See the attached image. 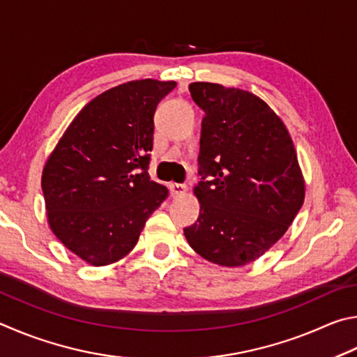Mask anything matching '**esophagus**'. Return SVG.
Wrapping results in <instances>:
<instances>
[{
  "label": "esophagus",
  "instance_id": "obj_1",
  "mask_svg": "<svg viewBox=\"0 0 357 357\" xmlns=\"http://www.w3.org/2000/svg\"><path fill=\"white\" fill-rule=\"evenodd\" d=\"M169 188H171V195L174 197L183 196V195H186V191H188L186 185H178V183H171V185H169Z\"/></svg>",
  "mask_w": 357,
  "mask_h": 357
}]
</instances>
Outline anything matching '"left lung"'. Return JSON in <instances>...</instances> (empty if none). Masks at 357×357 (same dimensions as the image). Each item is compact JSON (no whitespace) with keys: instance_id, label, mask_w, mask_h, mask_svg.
Listing matches in <instances>:
<instances>
[{"instance_id":"left-lung-1","label":"left lung","mask_w":357,"mask_h":357,"mask_svg":"<svg viewBox=\"0 0 357 357\" xmlns=\"http://www.w3.org/2000/svg\"><path fill=\"white\" fill-rule=\"evenodd\" d=\"M202 108L199 174L201 211L183 230L211 264H251L282 238L303 207L305 182L289 130L255 93L218 83H192ZM213 176V181H205Z\"/></svg>"}]
</instances>
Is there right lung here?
Here are the masks:
<instances>
[{
    "instance_id": "1",
    "label": "right lung",
    "mask_w": 357,
    "mask_h": 357,
    "mask_svg": "<svg viewBox=\"0 0 357 357\" xmlns=\"http://www.w3.org/2000/svg\"><path fill=\"white\" fill-rule=\"evenodd\" d=\"M175 81L136 79L92 98L68 125L42 171L52 232L92 266L123 259L167 197L150 180L153 114Z\"/></svg>"
}]
</instances>
